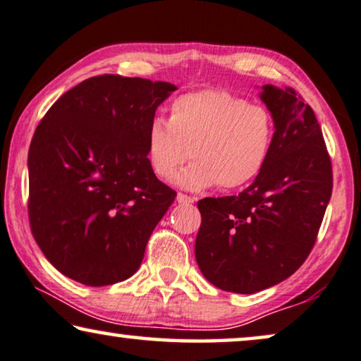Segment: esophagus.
I'll return each mask as SVG.
<instances>
[{"instance_id": "esophagus-1", "label": "esophagus", "mask_w": 361, "mask_h": 361, "mask_svg": "<svg viewBox=\"0 0 361 361\" xmlns=\"http://www.w3.org/2000/svg\"><path fill=\"white\" fill-rule=\"evenodd\" d=\"M177 202L189 205V203H195L197 198L195 197H190V195H185V193H177Z\"/></svg>"}]
</instances>
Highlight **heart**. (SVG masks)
Here are the masks:
<instances>
[{"label":"heart","mask_w":361,"mask_h":361,"mask_svg":"<svg viewBox=\"0 0 361 361\" xmlns=\"http://www.w3.org/2000/svg\"><path fill=\"white\" fill-rule=\"evenodd\" d=\"M275 142V120L262 104L223 90H202L176 97L169 118H154L146 132V156L161 179L177 174L189 190L219 185L241 189L267 166Z\"/></svg>","instance_id":"1"}]
</instances>
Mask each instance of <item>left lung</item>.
<instances>
[{"label":"left lung","mask_w":361,"mask_h":361,"mask_svg":"<svg viewBox=\"0 0 361 361\" xmlns=\"http://www.w3.org/2000/svg\"><path fill=\"white\" fill-rule=\"evenodd\" d=\"M275 142L260 176L239 195L203 198L195 259L219 290L250 295L301 267L332 195V164L312 109L291 87L262 86Z\"/></svg>","instance_id":"obj_1"}]
</instances>
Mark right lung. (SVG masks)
Listing matches in <instances>:
<instances>
[{
	"label": "right lung",
	"mask_w": 361,
	"mask_h": 361,
	"mask_svg": "<svg viewBox=\"0 0 361 361\" xmlns=\"http://www.w3.org/2000/svg\"><path fill=\"white\" fill-rule=\"evenodd\" d=\"M177 87L118 75L65 92L29 148V221L39 247L87 286L127 280L176 192L154 176L146 132Z\"/></svg>",
	"instance_id": "obj_1"
}]
</instances>
